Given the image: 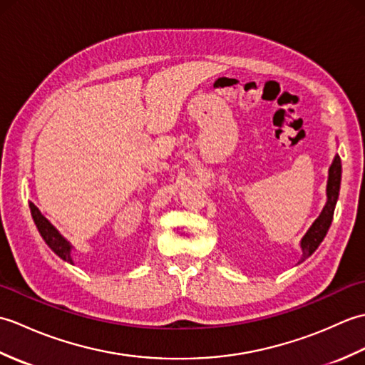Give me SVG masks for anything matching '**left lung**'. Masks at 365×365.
I'll return each instance as SVG.
<instances>
[{"mask_svg":"<svg viewBox=\"0 0 365 365\" xmlns=\"http://www.w3.org/2000/svg\"><path fill=\"white\" fill-rule=\"evenodd\" d=\"M340 175H342V163H340V157L336 155L334 161L329 168V177H328V188H327V195H328V202L324 205L323 212L320 213L319 218L315 220V222L311 226V229L307 230V234L304 238L301 240V250H302V257L301 262L306 260L309 255H312L317 247L320 246L323 242L324 235L332 222V216H334V208L336 202L339 197V190H340Z\"/></svg>","mask_w":365,"mask_h":365,"instance_id":"1","label":"left lung"}]
</instances>
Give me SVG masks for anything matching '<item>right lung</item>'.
<instances>
[{"label": "right lung", "mask_w": 365, "mask_h": 365, "mask_svg": "<svg viewBox=\"0 0 365 365\" xmlns=\"http://www.w3.org/2000/svg\"><path fill=\"white\" fill-rule=\"evenodd\" d=\"M29 208H31V215H33L36 226H37L38 232H41L42 238L45 240V243L51 247V251L54 254H58L61 259L68 262V263H73L72 257H71V252H72L71 243H68L67 240L51 226L50 221L46 220L41 212H38V208L34 204H29Z\"/></svg>", "instance_id": "add662e5"}]
</instances>
